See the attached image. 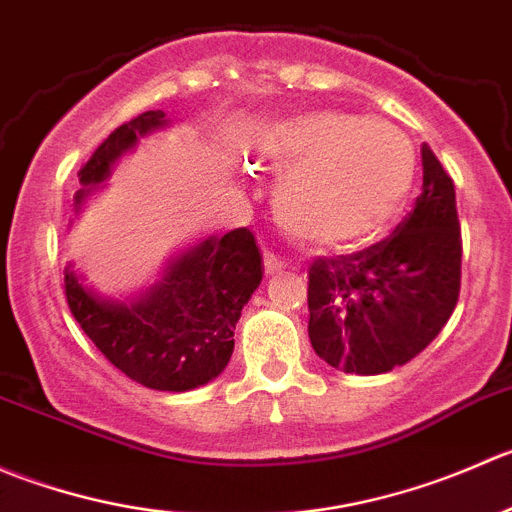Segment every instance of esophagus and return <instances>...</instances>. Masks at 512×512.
<instances>
[{
    "label": "esophagus",
    "mask_w": 512,
    "mask_h": 512,
    "mask_svg": "<svg viewBox=\"0 0 512 512\" xmlns=\"http://www.w3.org/2000/svg\"><path fill=\"white\" fill-rule=\"evenodd\" d=\"M286 266L288 263L283 261L281 256L273 254V251H266V254H263V271H266V276H276V273L286 271Z\"/></svg>",
    "instance_id": "obj_1"
}]
</instances>
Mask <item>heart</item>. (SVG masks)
<instances>
[{
    "instance_id": "b5f03b06",
    "label": "heart",
    "mask_w": 512,
    "mask_h": 512,
    "mask_svg": "<svg viewBox=\"0 0 512 512\" xmlns=\"http://www.w3.org/2000/svg\"><path fill=\"white\" fill-rule=\"evenodd\" d=\"M249 154L287 171L273 194L283 229L323 249L363 244L393 224L418 176L411 136L388 121L303 111L256 131Z\"/></svg>"
}]
</instances>
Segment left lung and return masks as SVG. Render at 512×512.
I'll use <instances>...</instances> for the list:
<instances>
[{
	"label": "left lung",
	"instance_id": "left-lung-1",
	"mask_svg": "<svg viewBox=\"0 0 512 512\" xmlns=\"http://www.w3.org/2000/svg\"><path fill=\"white\" fill-rule=\"evenodd\" d=\"M423 186L391 236L308 268V338L328 366L376 376L403 366L448 323L460 293L453 179L423 144Z\"/></svg>",
	"mask_w": 512,
	"mask_h": 512
}]
</instances>
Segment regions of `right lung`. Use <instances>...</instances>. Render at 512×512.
<instances>
[{
	"label": "right lung",
	"mask_w": 512,
	"mask_h": 512,
	"mask_svg": "<svg viewBox=\"0 0 512 512\" xmlns=\"http://www.w3.org/2000/svg\"><path fill=\"white\" fill-rule=\"evenodd\" d=\"M164 111H144L116 126L79 171L86 186L77 206L109 176L111 164L136 139L164 126ZM263 263L254 234L234 229L206 239L169 266L159 286L134 303L99 298L64 271L72 316L111 366L151 391H191L214 381L234 353L241 308L261 283Z\"/></svg>",
	"instance_id": "obj_1"
}]
</instances>
